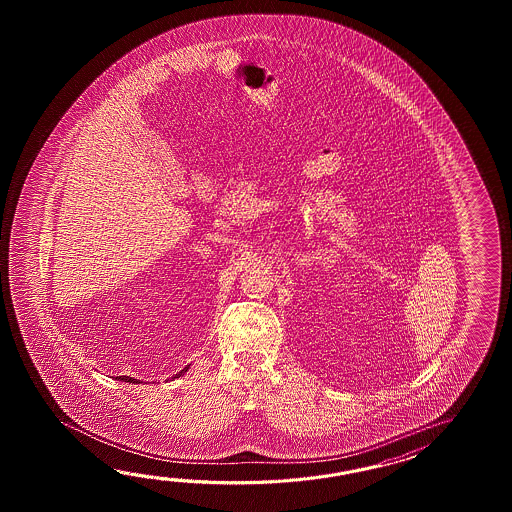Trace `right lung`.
Listing matches in <instances>:
<instances>
[{
	"label": "right lung",
	"mask_w": 512,
	"mask_h": 512,
	"mask_svg": "<svg viewBox=\"0 0 512 512\" xmlns=\"http://www.w3.org/2000/svg\"><path fill=\"white\" fill-rule=\"evenodd\" d=\"M185 371H188V366L186 368H183V370L179 371V373H175V377H181ZM174 377V379H175ZM117 379H120L122 382H130V384H139V379H133V377H128V375H120V377H117Z\"/></svg>",
	"instance_id": "1"
}]
</instances>
